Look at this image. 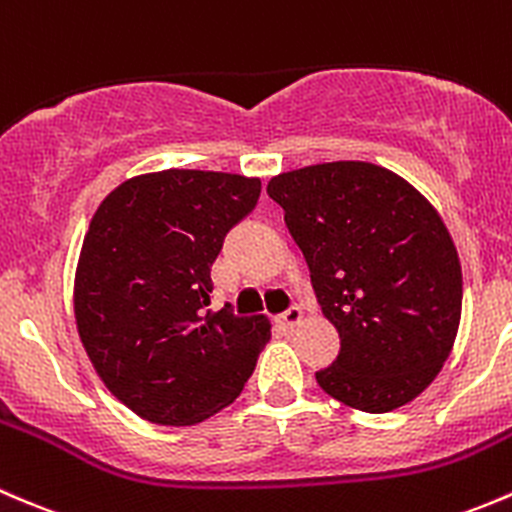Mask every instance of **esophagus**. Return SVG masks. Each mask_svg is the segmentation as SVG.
Listing matches in <instances>:
<instances>
[{"label":"esophagus","mask_w":512,"mask_h":512,"mask_svg":"<svg viewBox=\"0 0 512 512\" xmlns=\"http://www.w3.org/2000/svg\"><path fill=\"white\" fill-rule=\"evenodd\" d=\"M300 320H303V310H300L298 305H291L286 313L278 315V325H281V328H286V330H293L295 325H300Z\"/></svg>","instance_id":"esophagus-1"}]
</instances>
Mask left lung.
<instances>
[{
    "mask_svg": "<svg viewBox=\"0 0 512 512\" xmlns=\"http://www.w3.org/2000/svg\"><path fill=\"white\" fill-rule=\"evenodd\" d=\"M340 355L315 379L337 402L384 414L419 397L461 323L458 251L429 199L372 162H323L271 177Z\"/></svg>",
    "mask_w": 512,
    "mask_h": 512,
    "instance_id": "obj_1",
    "label": "left lung"
}]
</instances>
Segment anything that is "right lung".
I'll list each match as a JSON object with an SVG mask.
<instances>
[{
	"instance_id": "obj_1",
	"label": "right lung",
	"mask_w": 512,
	"mask_h": 512,
	"mask_svg": "<svg viewBox=\"0 0 512 512\" xmlns=\"http://www.w3.org/2000/svg\"><path fill=\"white\" fill-rule=\"evenodd\" d=\"M261 179L162 170L125 179L83 239L73 313L113 397L162 426L229 407L271 340L266 315L209 310L224 236L256 207Z\"/></svg>"
}]
</instances>
